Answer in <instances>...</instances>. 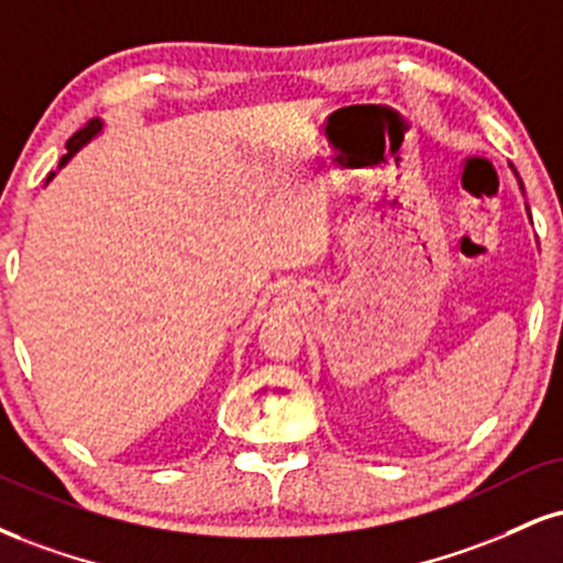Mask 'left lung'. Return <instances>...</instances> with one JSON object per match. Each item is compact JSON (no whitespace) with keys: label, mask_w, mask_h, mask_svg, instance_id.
<instances>
[{"label":"left lung","mask_w":563,"mask_h":563,"mask_svg":"<svg viewBox=\"0 0 563 563\" xmlns=\"http://www.w3.org/2000/svg\"><path fill=\"white\" fill-rule=\"evenodd\" d=\"M514 170V167H511ZM514 175H517V170H514ZM517 183H519V188H521V194H525V186H521V180H519V175H517ZM527 212H530V209H527Z\"/></svg>","instance_id":"8db88e82"}]
</instances>
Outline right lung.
<instances>
[{
  "instance_id": "right-lung-1",
  "label": "right lung",
  "mask_w": 563,
  "mask_h": 563,
  "mask_svg": "<svg viewBox=\"0 0 563 563\" xmlns=\"http://www.w3.org/2000/svg\"><path fill=\"white\" fill-rule=\"evenodd\" d=\"M101 131H104V120L97 118V120H91V123H88L86 128H80L78 133H73L70 139H67V154H65L63 159H59V170H63L67 162L76 157L80 148H84L86 144H91V141L97 139V135H99ZM54 175H57V173H49V178H46V183H49V180L54 178Z\"/></svg>"
}]
</instances>
